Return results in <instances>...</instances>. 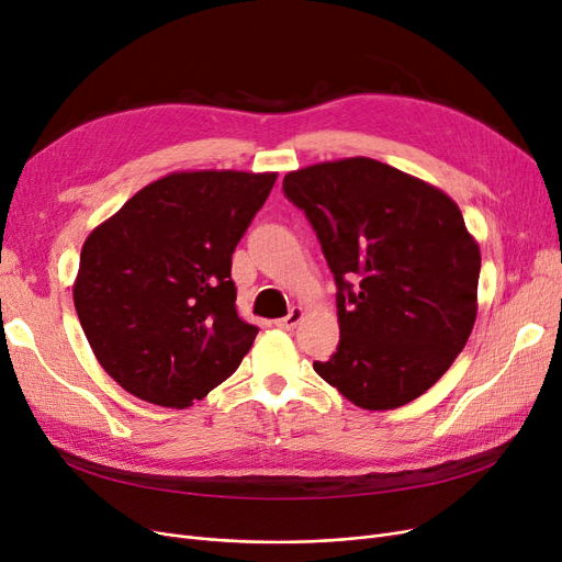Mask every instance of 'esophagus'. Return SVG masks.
Wrapping results in <instances>:
<instances>
[{"label": "esophagus", "mask_w": 562, "mask_h": 562, "mask_svg": "<svg viewBox=\"0 0 562 562\" xmlns=\"http://www.w3.org/2000/svg\"><path fill=\"white\" fill-rule=\"evenodd\" d=\"M302 316H304V312H302L300 307H293V310H291V314H288V316H283V318H279V321H277V326H279V328H283V330H293V328L297 326V323L302 321Z\"/></svg>", "instance_id": "1"}]
</instances>
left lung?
Masks as SVG:
<instances>
[{"instance_id":"left-lung-1","label":"left lung","mask_w":562,"mask_h":562,"mask_svg":"<svg viewBox=\"0 0 562 562\" xmlns=\"http://www.w3.org/2000/svg\"><path fill=\"white\" fill-rule=\"evenodd\" d=\"M337 283L339 345L314 370L366 411L431 389L464 349L479 312L481 250L438 187L351 157L283 178Z\"/></svg>"}]
</instances>
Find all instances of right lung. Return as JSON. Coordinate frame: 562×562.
<instances>
[{"mask_svg": "<svg viewBox=\"0 0 562 562\" xmlns=\"http://www.w3.org/2000/svg\"><path fill=\"white\" fill-rule=\"evenodd\" d=\"M274 182L168 173L83 241L75 310L98 363L128 394L180 411L239 368L258 328L236 314L232 252Z\"/></svg>", "mask_w": 562, "mask_h": 562, "instance_id": "add662e5", "label": "right lung"}]
</instances>
